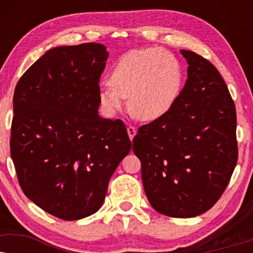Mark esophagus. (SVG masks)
Returning <instances> with one entry per match:
<instances>
[{
    "label": "esophagus",
    "instance_id": "1",
    "mask_svg": "<svg viewBox=\"0 0 253 253\" xmlns=\"http://www.w3.org/2000/svg\"><path fill=\"white\" fill-rule=\"evenodd\" d=\"M127 134H129V138H130V140H132L133 139V137L136 136V133H137V130H136V127L134 126H127Z\"/></svg>",
    "mask_w": 253,
    "mask_h": 253
}]
</instances>
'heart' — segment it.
<instances>
[{
    "label": "heart",
    "mask_w": 253,
    "mask_h": 253,
    "mask_svg": "<svg viewBox=\"0 0 253 253\" xmlns=\"http://www.w3.org/2000/svg\"><path fill=\"white\" fill-rule=\"evenodd\" d=\"M183 71L177 58L161 48H145L124 54L114 65L110 83L99 88V102L114 116L126 105L138 119L152 122L165 116L177 101Z\"/></svg>",
    "instance_id": "heart-1"
}]
</instances>
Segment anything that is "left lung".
Masks as SVG:
<instances>
[{"instance_id": "obj_1", "label": "left lung", "mask_w": 253, "mask_h": 253, "mask_svg": "<svg viewBox=\"0 0 253 253\" xmlns=\"http://www.w3.org/2000/svg\"><path fill=\"white\" fill-rule=\"evenodd\" d=\"M188 79L172 108L133 138L151 206L171 217H195L222 195L237 164L236 110L214 65L179 50Z\"/></svg>"}]
</instances>
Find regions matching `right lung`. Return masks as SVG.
Listing matches in <instances>:
<instances>
[{
	"mask_svg": "<svg viewBox=\"0 0 253 253\" xmlns=\"http://www.w3.org/2000/svg\"><path fill=\"white\" fill-rule=\"evenodd\" d=\"M108 55L94 42L51 48L15 88L10 152L17 177L27 198L58 219L98 212L131 150L122 121L98 113Z\"/></svg>",
	"mask_w": 253,
	"mask_h": 253,
	"instance_id": "1",
	"label": "right lung"
}]
</instances>
